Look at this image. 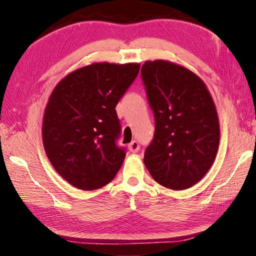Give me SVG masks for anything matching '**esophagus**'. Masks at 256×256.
<instances>
[{
	"instance_id": "1",
	"label": "esophagus",
	"mask_w": 256,
	"mask_h": 256,
	"mask_svg": "<svg viewBox=\"0 0 256 256\" xmlns=\"http://www.w3.org/2000/svg\"><path fill=\"white\" fill-rule=\"evenodd\" d=\"M128 149H130V151H131V152H138V151L140 150V146H138V142L136 141V140H133L131 144H128Z\"/></svg>"
}]
</instances>
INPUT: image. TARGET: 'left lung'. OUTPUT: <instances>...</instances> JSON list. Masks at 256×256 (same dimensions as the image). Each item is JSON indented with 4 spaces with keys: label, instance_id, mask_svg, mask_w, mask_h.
Here are the masks:
<instances>
[{
    "label": "left lung",
    "instance_id": "obj_1",
    "mask_svg": "<svg viewBox=\"0 0 256 256\" xmlns=\"http://www.w3.org/2000/svg\"><path fill=\"white\" fill-rule=\"evenodd\" d=\"M141 76L156 120L146 167L164 188H192L209 172L219 148L214 99L200 76L170 60H146Z\"/></svg>",
    "mask_w": 256,
    "mask_h": 256
}]
</instances>
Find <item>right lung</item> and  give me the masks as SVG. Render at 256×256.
<instances>
[{"label": "right lung", "instance_id": "obj_1", "mask_svg": "<svg viewBox=\"0 0 256 256\" xmlns=\"http://www.w3.org/2000/svg\"><path fill=\"white\" fill-rule=\"evenodd\" d=\"M138 63H92L68 73L52 92L42 144L54 170L76 188L92 190L118 174L125 149L115 107L136 79Z\"/></svg>", "mask_w": 256, "mask_h": 256}]
</instances>
